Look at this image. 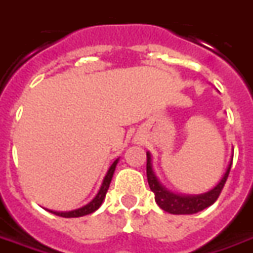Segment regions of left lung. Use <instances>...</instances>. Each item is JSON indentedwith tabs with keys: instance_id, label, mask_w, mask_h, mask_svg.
<instances>
[{
	"instance_id": "1",
	"label": "left lung",
	"mask_w": 253,
	"mask_h": 253,
	"mask_svg": "<svg viewBox=\"0 0 253 253\" xmlns=\"http://www.w3.org/2000/svg\"><path fill=\"white\" fill-rule=\"evenodd\" d=\"M148 161H146V176H148V183L150 190L154 192V199L156 203L159 205L164 211H168L170 214H195L198 211L205 210L206 207L211 206L214 202L217 201L218 196L221 194L226 179H228L229 172H230V167H232V161L229 164L228 169L225 172V175L218 183L217 186L212 190H210L206 194H201V195H176L173 192H169L165 190L164 187L160 184L159 179L156 177L152 168V157L150 153H146Z\"/></svg>"
}]
</instances>
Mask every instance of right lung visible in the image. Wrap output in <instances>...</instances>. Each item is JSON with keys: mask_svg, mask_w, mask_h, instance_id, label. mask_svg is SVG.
Instances as JSON below:
<instances>
[{"mask_svg": "<svg viewBox=\"0 0 253 253\" xmlns=\"http://www.w3.org/2000/svg\"><path fill=\"white\" fill-rule=\"evenodd\" d=\"M118 161H119V160H115V161L112 163V165L110 167V169H108V172H107V175H105L104 180H103V184H101V187H100L97 195L94 196L93 199L89 202L88 205H85V206L81 207V209H77V210H73V211H65V212L51 211L52 214L59 215V217H65V218H76V217H83V215H86V214H90V212L96 211V210L101 206L103 201H104L105 194H107L111 180H112V176H114V172H115Z\"/></svg>", "mask_w": 253, "mask_h": 253, "instance_id": "1", "label": "right lung"}]
</instances>
